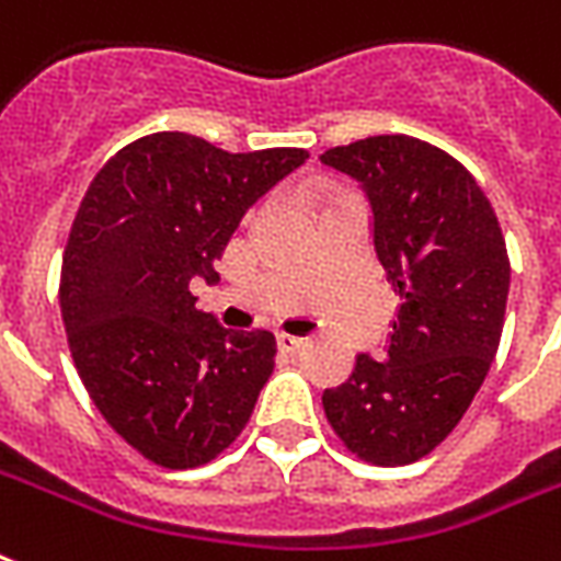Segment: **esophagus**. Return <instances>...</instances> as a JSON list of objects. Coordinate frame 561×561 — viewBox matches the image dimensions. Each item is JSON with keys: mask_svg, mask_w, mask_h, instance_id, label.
<instances>
[{"mask_svg": "<svg viewBox=\"0 0 561 561\" xmlns=\"http://www.w3.org/2000/svg\"><path fill=\"white\" fill-rule=\"evenodd\" d=\"M276 344H279L282 353H297V350L306 344V337L288 335V332H279V335H276Z\"/></svg>", "mask_w": 561, "mask_h": 561, "instance_id": "obj_1", "label": "esophagus"}]
</instances>
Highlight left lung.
Instances as JSON below:
<instances>
[{
	"label": "left lung",
	"mask_w": 561,
	"mask_h": 561,
	"mask_svg": "<svg viewBox=\"0 0 561 561\" xmlns=\"http://www.w3.org/2000/svg\"><path fill=\"white\" fill-rule=\"evenodd\" d=\"M320 161L358 182L376 259L400 294L379 358L358 353L347 382L323 391V409L365 461L409 465L453 433L494 362L506 241L477 179L423 140L376 135Z\"/></svg>",
	"instance_id": "obj_1"
}]
</instances>
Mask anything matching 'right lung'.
I'll return each instance as SVG.
<instances>
[{"label": "right lung", "instance_id": "right-lung-1", "mask_svg": "<svg viewBox=\"0 0 561 561\" xmlns=\"http://www.w3.org/2000/svg\"><path fill=\"white\" fill-rule=\"evenodd\" d=\"M306 158L158 131L119 149L81 199L61 264L72 362L102 417L161 468L224 453L271 379V332L220 327L191 282L217 276L243 214Z\"/></svg>", "mask_w": 561, "mask_h": 561}]
</instances>
